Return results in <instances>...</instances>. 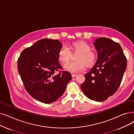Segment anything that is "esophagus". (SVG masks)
<instances>
[{"instance_id": "obj_1", "label": "esophagus", "mask_w": 134, "mask_h": 134, "mask_svg": "<svg viewBox=\"0 0 134 134\" xmlns=\"http://www.w3.org/2000/svg\"><path fill=\"white\" fill-rule=\"evenodd\" d=\"M76 76H77V74H72V78H74V77H76Z\"/></svg>"}]
</instances>
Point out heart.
I'll list each match as a JSON object with an SVG mask.
<instances>
[{"label": "heart", "mask_w": 134, "mask_h": 134, "mask_svg": "<svg viewBox=\"0 0 134 134\" xmlns=\"http://www.w3.org/2000/svg\"><path fill=\"white\" fill-rule=\"evenodd\" d=\"M72 51L79 52L75 60L77 61L66 63L64 68L66 71L71 73H77L82 71L87 66L94 65L96 60V56L91 50L90 45L83 41H77L72 43L70 45ZM71 51L65 46H63L58 52V58L62 63L67 62L71 56Z\"/></svg>", "instance_id": "heart-1"}]
</instances>
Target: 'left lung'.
Wrapping results in <instances>:
<instances>
[{
  "label": "left lung",
  "instance_id": "1",
  "mask_svg": "<svg viewBox=\"0 0 134 134\" xmlns=\"http://www.w3.org/2000/svg\"><path fill=\"white\" fill-rule=\"evenodd\" d=\"M97 53L95 66L85 74L81 89L90 100L101 102L117 91L126 68V59L120 44L107 38L95 40Z\"/></svg>",
  "mask_w": 134,
  "mask_h": 134
}]
</instances>
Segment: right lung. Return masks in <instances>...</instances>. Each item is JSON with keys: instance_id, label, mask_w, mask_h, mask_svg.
Listing matches in <instances>:
<instances>
[{"instance_id": "add662e5", "label": "right lung", "mask_w": 134, "mask_h": 134, "mask_svg": "<svg viewBox=\"0 0 134 134\" xmlns=\"http://www.w3.org/2000/svg\"><path fill=\"white\" fill-rule=\"evenodd\" d=\"M62 46L59 40L40 39L24 49L17 61L18 71L26 90L41 102L56 101L72 79L68 72H56L62 69L58 62V52Z\"/></svg>"}]
</instances>
